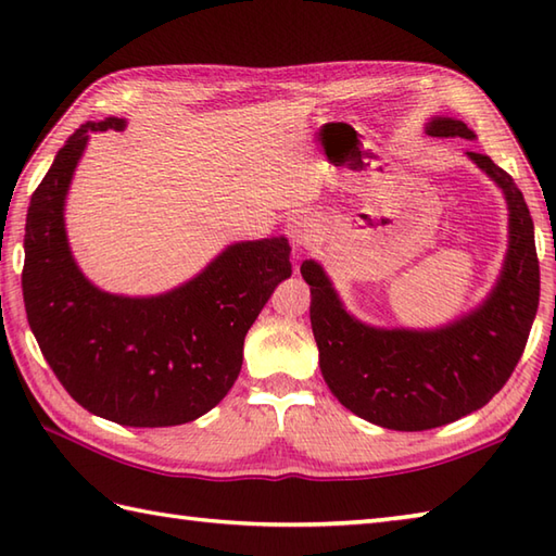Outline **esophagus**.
I'll return each mask as SVG.
<instances>
[{
  "mask_svg": "<svg viewBox=\"0 0 556 556\" xmlns=\"http://www.w3.org/2000/svg\"><path fill=\"white\" fill-rule=\"evenodd\" d=\"M285 231H287V236L291 239L293 248H296L299 253L308 251L311 243H313V227L308 224V219L291 217V219L287 222V229H285Z\"/></svg>",
  "mask_w": 556,
  "mask_h": 556,
  "instance_id": "obj_1",
  "label": "esophagus"
}]
</instances>
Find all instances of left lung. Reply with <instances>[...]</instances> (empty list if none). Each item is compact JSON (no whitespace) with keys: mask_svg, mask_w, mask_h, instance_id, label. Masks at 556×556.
Wrapping results in <instances>:
<instances>
[{"mask_svg":"<svg viewBox=\"0 0 556 556\" xmlns=\"http://www.w3.org/2000/svg\"><path fill=\"white\" fill-rule=\"evenodd\" d=\"M425 131L434 138H476L464 122L448 116H434ZM466 155L502 188L509 207L504 267L476 311L437 329L370 327L346 313L320 263L301 265L327 387L341 406L387 430L442 428L485 406L521 361L535 320L540 265L523 193L488 155Z\"/></svg>","mask_w":556,"mask_h":556,"instance_id":"obj_1","label":"left lung"}]
</instances>
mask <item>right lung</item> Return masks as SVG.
Listing matches in <instances>:
<instances>
[{"instance_id": "obj_1", "label": "right lung", "mask_w": 556, "mask_h": 556, "mask_svg": "<svg viewBox=\"0 0 556 556\" xmlns=\"http://www.w3.org/2000/svg\"><path fill=\"white\" fill-rule=\"evenodd\" d=\"M108 116L88 122L56 152L26 217L21 287L45 361L74 401L126 428H169L215 408L243 363V339L279 281L291 245L241 241L160 296H116L90 285L71 255L64 203L92 131H124Z\"/></svg>"}]
</instances>
